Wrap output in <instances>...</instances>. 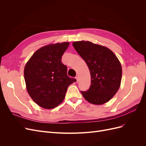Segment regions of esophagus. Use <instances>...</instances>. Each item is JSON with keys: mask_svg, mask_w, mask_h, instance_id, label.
Returning <instances> with one entry per match:
<instances>
[{"mask_svg": "<svg viewBox=\"0 0 146 146\" xmlns=\"http://www.w3.org/2000/svg\"><path fill=\"white\" fill-rule=\"evenodd\" d=\"M76 80H77V82H78V76H77L76 77Z\"/></svg>", "mask_w": 146, "mask_h": 146, "instance_id": "34e87169", "label": "esophagus"}]
</instances>
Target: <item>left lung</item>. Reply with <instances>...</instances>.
Wrapping results in <instances>:
<instances>
[{"mask_svg":"<svg viewBox=\"0 0 146 146\" xmlns=\"http://www.w3.org/2000/svg\"><path fill=\"white\" fill-rule=\"evenodd\" d=\"M72 46L90 71V87L81 91L84 98L95 105L107 102L121 85L122 67L117 56L109 48L90 41L74 42Z\"/></svg>","mask_w":146,"mask_h":146,"instance_id":"obj_1","label":"left lung"}]
</instances>
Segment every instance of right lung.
<instances>
[{
    "label": "right lung",
    "mask_w": 146,
    "mask_h": 146,
    "mask_svg": "<svg viewBox=\"0 0 146 146\" xmlns=\"http://www.w3.org/2000/svg\"><path fill=\"white\" fill-rule=\"evenodd\" d=\"M69 43L44 46L35 52L24 68L28 93L40 107L52 109L63 101L68 86L76 79L67 75V66L61 58Z\"/></svg>",
    "instance_id": "obj_1"
}]
</instances>
